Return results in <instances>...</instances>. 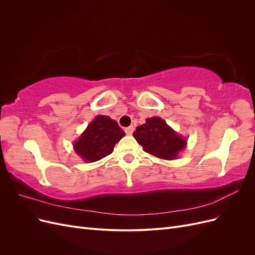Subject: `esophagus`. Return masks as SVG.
<instances>
[{"label":"esophagus","instance_id":"esophagus-1","mask_svg":"<svg viewBox=\"0 0 255 255\" xmlns=\"http://www.w3.org/2000/svg\"><path fill=\"white\" fill-rule=\"evenodd\" d=\"M125 130H126L127 135H132L133 132H134V127H128V128H127Z\"/></svg>","mask_w":255,"mask_h":255}]
</instances>
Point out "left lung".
<instances>
[{
    "label": "left lung",
    "instance_id": "1",
    "mask_svg": "<svg viewBox=\"0 0 255 255\" xmlns=\"http://www.w3.org/2000/svg\"><path fill=\"white\" fill-rule=\"evenodd\" d=\"M133 135L144 152L167 160L177 158L187 144L186 138L177 134L159 117L146 119L144 125L136 128Z\"/></svg>",
    "mask_w": 255,
    "mask_h": 255
}]
</instances>
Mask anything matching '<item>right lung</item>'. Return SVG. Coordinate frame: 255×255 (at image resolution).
I'll use <instances>...</instances> for the list:
<instances>
[{
    "label": "right lung",
    "mask_w": 255,
    "mask_h": 255,
    "mask_svg": "<svg viewBox=\"0 0 255 255\" xmlns=\"http://www.w3.org/2000/svg\"><path fill=\"white\" fill-rule=\"evenodd\" d=\"M125 135L117 121L99 115L73 142V149L84 161L94 163L110 155L115 144Z\"/></svg>",
    "instance_id": "1"
}]
</instances>
